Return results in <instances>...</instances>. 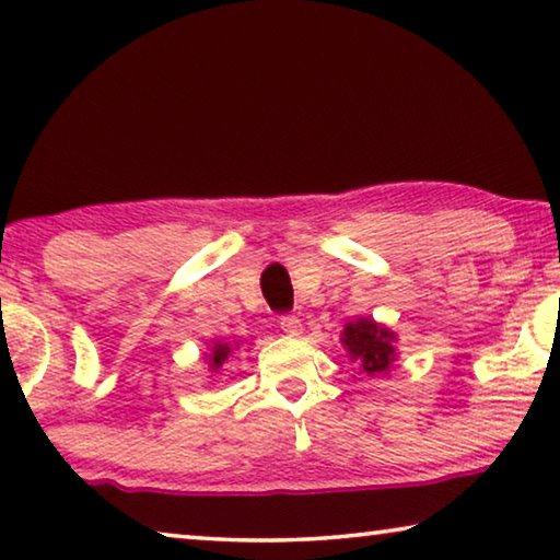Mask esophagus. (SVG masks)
I'll list each match as a JSON object with an SVG mask.
<instances>
[{
    "label": "esophagus",
    "instance_id": "34e87169",
    "mask_svg": "<svg viewBox=\"0 0 560 560\" xmlns=\"http://www.w3.org/2000/svg\"><path fill=\"white\" fill-rule=\"evenodd\" d=\"M279 326H281V330L287 336H301L303 334V326H301V318L299 316H281Z\"/></svg>",
    "mask_w": 560,
    "mask_h": 560
}]
</instances>
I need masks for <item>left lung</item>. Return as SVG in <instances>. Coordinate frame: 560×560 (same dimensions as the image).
<instances>
[{"mask_svg": "<svg viewBox=\"0 0 560 560\" xmlns=\"http://www.w3.org/2000/svg\"><path fill=\"white\" fill-rule=\"evenodd\" d=\"M340 346L358 375H387L397 360V334L373 318H355L346 324Z\"/></svg>", "mask_w": 560, "mask_h": 560, "instance_id": "left-lung-1", "label": "left lung"}]
</instances>
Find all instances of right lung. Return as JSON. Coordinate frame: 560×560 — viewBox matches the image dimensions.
<instances>
[{"label":"right lung","mask_w":560,"mask_h":560,"mask_svg":"<svg viewBox=\"0 0 560 560\" xmlns=\"http://www.w3.org/2000/svg\"><path fill=\"white\" fill-rule=\"evenodd\" d=\"M242 343L244 340H214V343L207 348V353H205L207 371H210L212 375L220 373L222 365L234 355V350H240Z\"/></svg>","instance_id":"add662e5"}]
</instances>
